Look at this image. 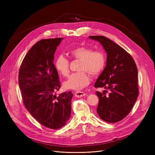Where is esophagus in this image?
I'll return each instance as SVG.
<instances>
[{
	"label": "esophagus",
	"mask_w": 155,
	"mask_h": 155,
	"mask_svg": "<svg viewBox=\"0 0 155 155\" xmlns=\"http://www.w3.org/2000/svg\"><path fill=\"white\" fill-rule=\"evenodd\" d=\"M86 95V93L83 92H81V91H77L75 92V96H76L77 97H83L84 96Z\"/></svg>",
	"instance_id": "34e87169"
}]
</instances>
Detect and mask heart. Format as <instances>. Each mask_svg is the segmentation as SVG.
Instances as JSON below:
<instances>
[{
	"label": "heart",
	"instance_id": "heart-1",
	"mask_svg": "<svg viewBox=\"0 0 155 155\" xmlns=\"http://www.w3.org/2000/svg\"><path fill=\"white\" fill-rule=\"evenodd\" d=\"M70 55L74 59L80 60L78 70L80 72L72 74L64 82V87L74 90H81L88 85L92 76H97L103 70L106 64V57L100 50L93 51L87 46H80L70 50ZM55 67L63 76H68L70 73V61L64 56L60 55L55 61Z\"/></svg>",
	"mask_w": 155,
	"mask_h": 155
}]
</instances>
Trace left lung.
Here are the masks:
<instances>
[{
    "label": "left lung",
    "instance_id": "1",
    "mask_svg": "<svg viewBox=\"0 0 155 155\" xmlns=\"http://www.w3.org/2000/svg\"><path fill=\"white\" fill-rule=\"evenodd\" d=\"M89 37L99 41L107 55L106 67L94 87H104L109 92L106 95V91L96 92L99 98L97 112L107 122H118L129 114L138 96L137 64L127 51L106 37Z\"/></svg>",
    "mask_w": 155,
    "mask_h": 155
}]
</instances>
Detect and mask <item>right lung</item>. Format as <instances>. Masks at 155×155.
Listing matches in <instances>:
<instances>
[{"label":"right lung","instance_id":"add662e5","mask_svg":"<svg viewBox=\"0 0 155 155\" xmlns=\"http://www.w3.org/2000/svg\"><path fill=\"white\" fill-rule=\"evenodd\" d=\"M63 38L42 39L25 55L18 72V85L26 109L46 127H63L71 113V91L56 96L61 87L54 55Z\"/></svg>","mask_w":155,"mask_h":155}]
</instances>
